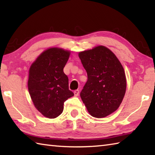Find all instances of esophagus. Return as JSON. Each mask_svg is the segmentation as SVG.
<instances>
[{
    "mask_svg": "<svg viewBox=\"0 0 155 155\" xmlns=\"http://www.w3.org/2000/svg\"><path fill=\"white\" fill-rule=\"evenodd\" d=\"M74 96H76V97L78 96V94H79V91H78V90H75L74 91Z\"/></svg>",
    "mask_w": 155,
    "mask_h": 155,
    "instance_id": "obj_1",
    "label": "esophagus"
}]
</instances>
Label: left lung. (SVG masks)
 Masks as SVG:
<instances>
[{
    "instance_id": "8db88e82",
    "label": "left lung",
    "mask_w": 155,
    "mask_h": 155,
    "mask_svg": "<svg viewBox=\"0 0 155 155\" xmlns=\"http://www.w3.org/2000/svg\"><path fill=\"white\" fill-rule=\"evenodd\" d=\"M88 79L81 97L89 114L103 118L117 110L127 88L124 68L115 54L104 46L80 52Z\"/></svg>"
}]
</instances>
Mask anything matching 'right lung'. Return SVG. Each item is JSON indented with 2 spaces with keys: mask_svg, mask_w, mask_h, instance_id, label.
<instances>
[{
  "mask_svg": "<svg viewBox=\"0 0 155 155\" xmlns=\"http://www.w3.org/2000/svg\"><path fill=\"white\" fill-rule=\"evenodd\" d=\"M70 53L60 48H48L38 56L29 69V94L35 108L47 118L58 117L63 111L64 102L74 96L63 72Z\"/></svg>",
  "mask_w": 155,
  "mask_h": 155,
  "instance_id": "1",
  "label": "right lung"
}]
</instances>
